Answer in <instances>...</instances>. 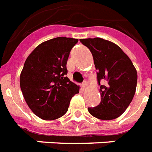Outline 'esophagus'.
Wrapping results in <instances>:
<instances>
[{
	"mask_svg": "<svg viewBox=\"0 0 152 152\" xmlns=\"http://www.w3.org/2000/svg\"><path fill=\"white\" fill-rule=\"evenodd\" d=\"M87 86H88L87 82V81H84L83 83V84H82V87H83V89H87Z\"/></svg>",
	"mask_w": 152,
	"mask_h": 152,
	"instance_id": "34e87169",
	"label": "esophagus"
}]
</instances>
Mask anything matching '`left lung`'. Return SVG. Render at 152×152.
<instances>
[{
	"instance_id": "1",
	"label": "left lung",
	"mask_w": 152,
	"mask_h": 152,
	"mask_svg": "<svg viewBox=\"0 0 152 152\" xmlns=\"http://www.w3.org/2000/svg\"><path fill=\"white\" fill-rule=\"evenodd\" d=\"M80 42L92 53L100 87L101 101L96 107L88 108V112L98 119H115L132 101L137 86V71L129 56L117 44L101 38L82 39Z\"/></svg>"
}]
</instances>
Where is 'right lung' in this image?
I'll return each mask as SVG.
<instances>
[{"label":"right lung","mask_w":152,"mask_h":152,"mask_svg":"<svg viewBox=\"0 0 152 152\" xmlns=\"http://www.w3.org/2000/svg\"><path fill=\"white\" fill-rule=\"evenodd\" d=\"M77 39L57 37L35 48L26 58L20 87L26 104L44 120H55L68 111L79 87L66 77V64Z\"/></svg>","instance_id":"right-lung-1"}]
</instances>
